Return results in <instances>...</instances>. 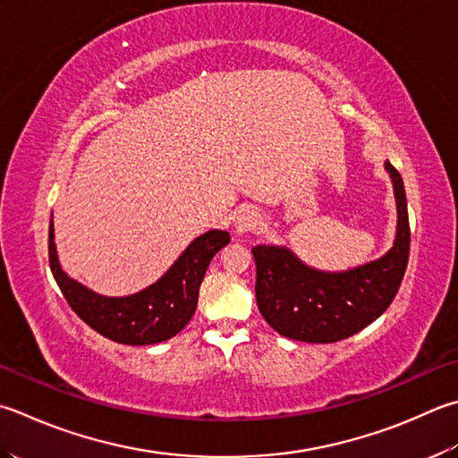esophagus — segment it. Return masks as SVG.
<instances>
[{
    "mask_svg": "<svg viewBox=\"0 0 458 458\" xmlns=\"http://www.w3.org/2000/svg\"><path fill=\"white\" fill-rule=\"evenodd\" d=\"M259 227H261V215H259L257 211L247 209V211L237 215V219H235L237 235H253Z\"/></svg>",
    "mask_w": 458,
    "mask_h": 458,
    "instance_id": "34e87169",
    "label": "esophagus"
}]
</instances>
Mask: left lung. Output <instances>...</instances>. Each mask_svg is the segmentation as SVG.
<instances>
[{"label": "left lung", "instance_id": "8db88e82", "mask_svg": "<svg viewBox=\"0 0 458 458\" xmlns=\"http://www.w3.org/2000/svg\"><path fill=\"white\" fill-rule=\"evenodd\" d=\"M396 201L393 247L347 271L315 269L284 245H255L257 307L283 336L336 343L363 331L393 303L409 263V213L401 174L385 163Z\"/></svg>", "mask_w": 458, "mask_h": 458}]
</instances>
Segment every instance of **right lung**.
<instances>
[{"label": "right lung", "instance_id": "obj_1", "mask_svg": "<svg viewBox=\"0 0 458 458\" xmlns=\"http://www.w3.org/2000/svg\"><path fill=\"white\" fill-rule=\"evenodd\" d=\"M231 241L211 229L187 245L177 261L149 287L125 297H107L69 277L57 257L54 213L49 221V267L65 301L93 331L122 344H155L175 336L191 321L199 287L215 253Z\"/></svg>", "mask_w": 458, "mask_h": 458}]
</instances>
